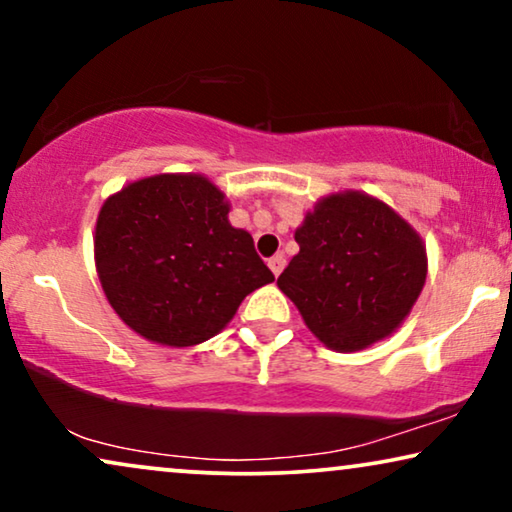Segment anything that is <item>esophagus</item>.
Instances as JSON below:
<instances>
[{"mask_svg": "<svg viewBox=\"0 0 512 512\" xmlns=\"http://www.w3.org/2000/svg\"><path fill=\"white\" fill-rule=\"evenodd\" d=\"M284 265H286V258H284V254L272 256L270 261H268V268L272 270V275H275V277H279V272L284 270Z\"/></svg>", "mask_w": 512, "mask_h": 512, "instance_id": "esophagus-1", "label": "esophagus"}]
</instances>
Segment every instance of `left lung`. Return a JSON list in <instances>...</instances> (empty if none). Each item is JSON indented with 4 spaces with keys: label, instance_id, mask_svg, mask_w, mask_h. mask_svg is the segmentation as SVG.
Returning a JSON list of instances; mask_svg holds the SVG:
<instances>
[{
    "label": "left lung",
    "instance_id": "left-lung-1",
    "mask_svg": "<svg viewBox=\"0 0 512 512\" xmlns=\"http://www.w3.org/2000/svg\"><path fill=\"white\" fill-rule=\"evenodd\" d=\"M293 237L300 251L277 286L314 338L335 352H361L389 338L424 289V240L387 202L363 191L317 200Z\"/></svg>",
    "mask_w": 512,
    "mask_h": 512
}]
</instances>
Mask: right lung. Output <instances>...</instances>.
Masks as SVG:
<instances>
[{"label":"right lung","instance_id":"obj_1","mask_svg":"<svg viewBox=\"0 0 512 512\" xmlns=\"http://www.w3.org/2000/svg\"><path fill=\"white\" fill-rule=\"evenodd\" d=\"M226 193L205 174H153L109 195L95 223V268L109 305L144 340L200 345L251 291L275 282Z\"/></svg>","mask_w":512,"mask_h":512}]
</instances>
